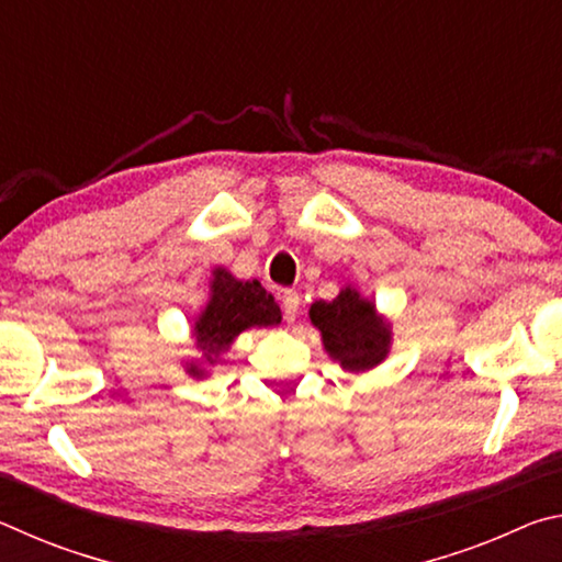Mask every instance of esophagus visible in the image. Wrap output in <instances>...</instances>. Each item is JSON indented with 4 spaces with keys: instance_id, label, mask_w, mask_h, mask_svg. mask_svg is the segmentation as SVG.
<instances>
[{
    "instance_id": "obj_1",
    "label": "esophagus",
    "mask_w": 562,
    "mask_h": 562,
    "mask_svg": "<svg viewBox=\"0 0 562 562\" xmlns=\"http://www.w3.org/2000/svg\"><path fill=\"white\" fill-rule=\"evenodd\" d=\"M300 304H302V300H300V294L297 292H284L282 294V312H284V319L288 322H294V317H297V312H300Z\"/></svg>"
}]
</instances>
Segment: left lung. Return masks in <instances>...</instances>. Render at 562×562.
<instances>
[{
    "mask_svg": "<svg viewBox=\"0 0 562 562\" xmlns=\"http://www.w3.org/2000/svg\"><path fill=\"white\" fill-rule=\"evenodd\" d=\"M310 319L322 331L329 355L349 372H367L386 357L389 329L374 315V304L355 290H341L331 302H315Z\"/></svg>",
    "mask_w": 562,
    "mask_h": 562,
    "instance_id": "obj_1",
    "label": "left lung"
}]
</instances>
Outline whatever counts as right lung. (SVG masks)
Returning a JSON list of instances; mask_svg holds the SVG:
<instances>
[{
	"label": "right lung",
	"mask_w": 562,
	"mask_h": 562,
	"mask_svg": "<svg viewBox=\"0 0 562 562\" xmlns=\"http://www.w3.org/2000/svg\"><path fill=\"white\" fill-rule=\"evenodd\" d=\"M280 319L278 302L258 280L240 282L225 270H217L213 297L195 322V339L198 347L205 351V359L213 364V357L221 355L243 329L278 325ZM188 372L203 376V369L195 364H190Z\"/></svg>",
	"instance_id": "right-lung-1"
}]
</instances>
